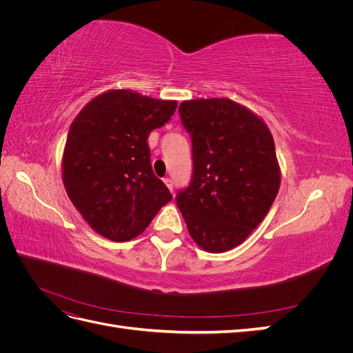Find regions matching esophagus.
<instances>
[{
    "instance_id": "1",
    "label": "esophagus",
    "mask_w": 353,
    "mask_h": 353,
    "mask_svg": "<svg viewBox=\"0 0 353 353\" xmlns=\"http://www.w3.org/2000/svg\"><path fill=\"white\" fill-rule=\"evenodd\" d=\"M163 183H165V184H166V187L170 190V193H172V191H174V181L170 179V178H165V179H163Z\"/></svg>"
}]
</instances>
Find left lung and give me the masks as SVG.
I'll return each instance as SVG.
<instances>
[{"label":"left lung","mask_w":353,"mask_h":353,"mask_svg":"<svg viewBox=\"0 0 353 353\" xmlns=\"http://www.w3.org/2000/svg\"><path fill=\"white\" fill-rule=\"evenodd\" d=\"M179 114L193 143L194 169L176 205L203 250H231L263 221L280 190L272 134L258 114L230 99L183 101Z\"/></svg>","instance_id":"left-lung-1"}]
</instances>
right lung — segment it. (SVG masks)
I'll return each mask as SVG.
<instances>
[{
  "label": "right lung",
  "mask_w": 353,
  "mask_h": 353,
  "mask_svg": "<svg viewBox=\"0 0 353 353\" xmlns=\"http://www.w3.org/2000/svg\"><path fill=\"white\" fill-rule=\"evenodd\" d=\"M131 90H110L74 117L61 159L66 193L88 225L112 241L131 240L172 200L152 169L148 134L176 110Z\"/></svg>",
  "instance_id": "obj_1"
}]
</instances>
